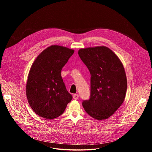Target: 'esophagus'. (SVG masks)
Segmentation results:
<instances>
[{"instance_id": "obj_1", "label": "esophagus", "mask_w": 152, "mask_h": 152, "mask_svg": "<svg viewBox=\"0 0 152 152\" xmlns=\"http://www.w3.org/2000/svg\"><path fill=\"white\" fill-rule=\"evenodd\" d=\"M73 99H74L75 100H77V99H78V98H79V95L77 94H73Z\"/></svg>"}]
</instances>
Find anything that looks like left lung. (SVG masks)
Returning <instances> with one entry per match:
<instances>
[{"label": "left lung", "mask_w": 152, "mask_h": 152, "mask_svg": "<svg viewBox=\"0 0 152 152\" xmlns=\"http://www.w3.org/2000/svg\"><path fill=\"white\" fill-rule=\"evenodd\" d=\"M78 54L91 74V96L82 106L97 120L113 115L123 103L127 77L123 65L110 48L96 46L81 48Z\"/></svg>", "instance_id": "8db88e82"}]
</instances>
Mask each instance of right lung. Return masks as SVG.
Returning <instances> with one entry per match:
<instances>
[{"label":"right lung","mask_w":152,"mask_h":152,"mask_svg":"<svg viewBox=\"0 0 152 152\" xmlns=\"http://www.w3.org/2000/svg\"><path fill=\"white\" fill-rule=\"evenodd\" d=\"M73 49L52 45L41 52L30 69L26 93L32 110L51 120L61 115L73 97L61 77L62 67L74 53Z\"/></svg>","instance_id":"right-lung-1"}]
</instances>
